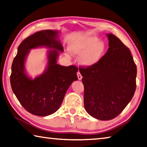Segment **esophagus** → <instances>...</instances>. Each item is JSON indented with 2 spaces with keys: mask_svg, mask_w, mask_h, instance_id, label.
Segmentation results:
<instances>
[{
  "mask_svg": "<svg viewBox=\"0 0 147 147\" xmlns=\"http://www.w3.org/2000/svg\"><path fill=\"white\" fill-rule=\"evenodd\" d=\"M77 77H78V79L79 80H81L82 78V76H81V74H80L79 71H78V72L77 73Z\"/></svg>",
  "mask_w": 147,
  "mask_h": 147,
  "instance_id": "obj_1",
  "label": "esophagus"
}]
</instances>
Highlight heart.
Masks as SVG:
<instances>
[{"instance_id": "heart-1", "label": "heart", "mask_w": 147, "mask_h": 147, "mask_svg": "<svg viewBox=\"0 0 147 147\" xmlns=\"http://www.w3.org/2000/svg\"><path fill=\"white\" fill-rule=\"evenodd\" d=\"M69 51L74 56H79V63L84 67H90L98 63L104 56L106 46L98 38L86 35L71 40L68 45ZM70 56L69 52L66 53Z\"/></svg>"}]
</instances>
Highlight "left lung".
<instances>
[{
    "instance_id": "1",
    "label": "left lung",
    "mask_w": 147,
    "mask_h": 147,
    "mask_svg": "<svg viewBox=\"0 0 147 147\" xmlns=\"http://www.w3.org/2000/svg\"><path fill=\"white\" fill-rule=\"evenodd\" d=\"M109 49L96 65L79 68L87 113L100 120L115 118L131 100L136 88L137 68L129 48L107 34Z\"/></svg>"
}]
</instances>
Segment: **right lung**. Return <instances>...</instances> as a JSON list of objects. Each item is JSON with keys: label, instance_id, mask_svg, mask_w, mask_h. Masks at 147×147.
Instances as JSON below:
<instances>
[{"label": "right lung", "instance_id": "1", "mask_svg": "<svg viewBox=\"0 0 147 147\" xmlns=\"http://www.w3.org/2000/svg\"><path fill=\"white\" fill-rule=\"evenodd\" d=\"M59 31L43 30L29 36L20 44L11 66L10 82L12 90L21 105L31 114L46 117L53 114L61 105L66 91L78 78V68L57 64L63 52ZM46 47L48 65L45 71L34 79L27 75L24 63L30 50Z\"/></svg>", "mask_w": 147, "mask_h": 147}]
</instances>
